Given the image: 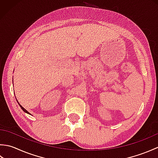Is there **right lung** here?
I'll list each match as a JSON object with an SVG mask.
<instances>
[{"mask_svg":"<svg viewBox=\"0 0 158 158\" xmlns=\"http://www.w3.org/2000/svg\"><path fill=\"white\" fill-rule=\"evenodd\" d=\"M18 104H19V105L20 106V107H21V109H22L23 110V111H24V112H25V113H26L30 114V113H29V112H28V110H26L24 108H23V107L22 105H19V102H18Z\"/></svg>","mask_w":158,"mask_h":158,"instance_id":"1","label":"right lung"}]
</instances>
